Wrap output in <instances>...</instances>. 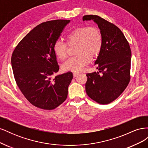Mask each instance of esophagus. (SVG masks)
Segmentation results:
<instances>
[{
	"mask_svg": "<svg viewBox=\"0 0 148 148\" xmlns=\"http://www.w3.org/2000/svg\"><path fill=\"white\" fill-rule=\"evenodd\" d=\"M73 77H77V76L79 75V73H78V72H73Z\"/></svg>",
	"mask_w": 148,
	"mask_h": 148,
	"instance_id": "obj_1",
	"label": "esophagus"
}]
</instances>
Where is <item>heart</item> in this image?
Returning a JSON list of instances; mask_svg holds the SVG:
<instances>
[{
	"instance_id": "1",
	"label": "heart",
	"mask_w": 148,
	"mask_h": 148,
	"mask_svg": "<svg viewBox=\"0 0 148 148\" xmlns=\"http://www.w3.org/2000/svg\"><path fill=\"white\" fill-rule=\"evenodd\" d=\"M66 40L69 46L77 44L75 53L62 65L65 71H79L90 62L91 58L99 54L102 47V36L96 27L82 26L77 28L66 34ZM68 46L62 41H57L53 46V52L57 58L64 60L67 57Z\"/></svg>"
}]
</instances>
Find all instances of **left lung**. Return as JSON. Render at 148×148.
<instances>
[{
	"instance_id": "8db88e82",
	"label": "left lung",
	"mask_w": 148,
	"mask_h": 148,
	"mask_svg": "<svg viewBox=\"0 0 148 148\" xmlns=\"http://www.w3.org/2000/svg\"><path fill=\"white\" fill-rule=\"evenodd\" d=\"M91 20L100 29L103 42L95 62L99 71L86 74L85 88L91 99L101 104H107L117 99L130 82L131 49L117 26L97 15L83 17V21Z\"/></svg>"
}]
</instances>
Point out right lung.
<instances>
[{"label": "right lung", "mask_w": 148, "mask_h": 148, "mask_svg": "<svg viewBox=\"0 0 148 148\" xmlns=\"http://www.w3.org/2000/svg\"><path fill=\"white\" fill-rule=\"evenodd\" d=\"M70 21L56 20L39 24L21 40L12 53V67L18 86L38 108L54 109L68 95L72 72L52 76L59 70L53 46Z\"/></svg>", "instance_id": "1"}]
</instances>
